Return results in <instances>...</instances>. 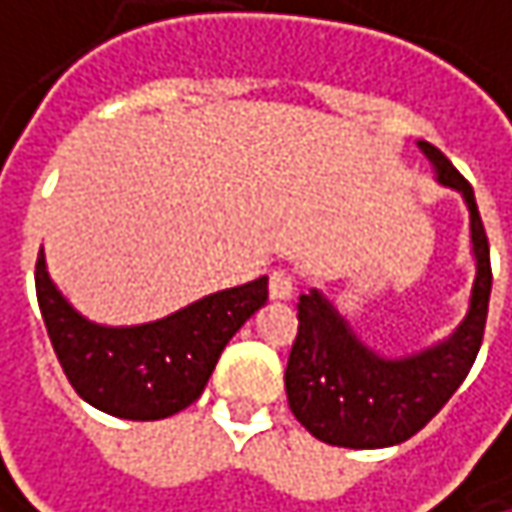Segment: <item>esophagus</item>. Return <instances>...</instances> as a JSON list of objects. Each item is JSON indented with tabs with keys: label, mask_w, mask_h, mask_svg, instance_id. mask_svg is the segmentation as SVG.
<instances>
[{
	"label": "esophagus",
	"mask_w": 512,
	"mask_h": 512,
	"mask_svg": "<svg viewBox=\"0 0 512 512\" xmlns=\"http://www.w3.org/2000/svg\"><path fill=\"white\" fill-rule=\"evenodd\" d=\"M271 297L274 300H291L294 297V274L291 271H285V268H279L271 274Z\"/></svg>",
	"instance_id": "obj_1"
}]
</instances>
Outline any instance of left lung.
I'll use <instances>...</instances> for the list:
<instances>
[{
	"instance_id": "8db88e82",
	"label": "left lung",
	"mask_w": 512,
	"mask_h": 512,
	"mask_svg": "<svg viewBox=\"0 0 512 512\" xmlns=\"http://www.w3.org/2000/svg\"><path fill=\"white\" fill-rule=\"evenodd\" d=\"M420 151L434 165L437 180L460 192L469 206L475 253L469 311L446 341L405 358H384L349 329L320 291L303 294L297 303V341L285 367V393L300 425L329 446L384 449L414 437L452 399L484 341L493 271L475 192L440 148L420 142Z\"/></svg>"
}]
</instances>
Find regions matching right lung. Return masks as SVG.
<instances>
[{"label": "right lung", "mask_w": 512, "mask_h": 512, "mask_svg": "<svg viewBox=\"0 0 512 512\" xmlns=\"http://www.w3.org/2000/svg\"><path fill=\"white\" fill-rule=\"evenodd\" d=\"M37 303L75 393L122 420H165L189 408L238 329L265 306L268 276L215 291L163 320L98 326L69 306L37 256Z\"/></svg>", "instance_id": "1"}]
</instances>
